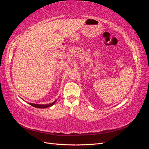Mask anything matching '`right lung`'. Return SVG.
<instances>
[{"label": "right lung", "instance_id": "right-lung-1", "mask_svg": "<svg viewBox=\"0 0 149 149\" xmlns=\"http://www.w3.org/2000/svg\"><path fill=\"white\" fill-rule=\"evenodd\" d=\"M56 101H55L52 103L49 104H45V105H44V104H33V103H29V104L31 106L35 107H37V108H47V107H50V106H53L54 104L55 103Z\"/></svg>", "mask_w": 149, "mask_h": 149}]
</instances>
